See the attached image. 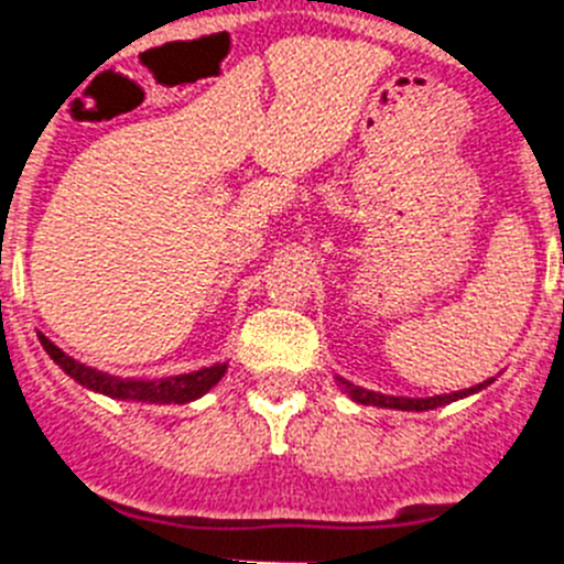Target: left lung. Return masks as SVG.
<instances>
[{
  "instance_id": "1",
  "label": "left lung",
  "mask_w": 564,
  "mask_h": 564,
  "mask_svg": "<svg viewBox=\"0 0 564 564\" xmlns=\"http://www.w3.org/2000/svg\"><path fill=\"white\" fill-rule=\"evenodd\" d=\"M344 383V392L352 398V401L364 403V406H383V410H406V412H426V410H435V406H443V403L455 401V398L466 395V392H475L477 387L466 392H452V395H435V398H392V395H381V392H370V390H361V387H352V383L341 381Z\"/></svg>"
}]
</instances>
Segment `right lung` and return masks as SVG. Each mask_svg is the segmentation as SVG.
Here are the masks:
<instances>
[{
	"mask_svg": "<svg viewBox=\"0 0 564 564\" xmlns=\"http://www.w3.org/2000/svg\"><path fill=\"white\" fill-rule=\"evenodd\" d=\"M44 350L53 361L67 372L69 378H76L82 387L87 390L104 392L109 398H118V401H143V403H186L194 401V398L206 395L212 390L214 383L220 381L226 367H212V370H200L192 372V376H181V378H166V381H121V378H109L104 372L89 370L84 364L73 361L69 356H64L58 350L56 344H50L44 338Z\"/></svg>",
	"mask_w": 564,
	"mask_h": 564,
	"instance_id": "obj_1",
	"label": "right lung"
}]
</instances>
